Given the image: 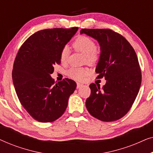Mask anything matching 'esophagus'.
I'll return each mask as SVG.
<instances>
[{"label":"esophagus","mask_w":153,"mask_h":153,"mask_svg":"<svg viewBox=\"0 0 153 153\" xmlns=\"http://www.w3.org/2000/svg\"><path fill=\"white\" fill-rule=\"evenodd\" d=\"M83 86V84H81L80 83H77V88H80Z\"/></svg>","instance_id":"34e87169"}]
</instances>
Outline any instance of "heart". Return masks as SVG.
Segmentation results:
<instances>
[{
  "label": "heart",
  "instance_id": "b5f03b06",
  "mask_svg": "<svg viewBox=\"0 0 153 153\" xmlns=\"http://www.w3.org/2000/svg\"><path fill=\"white\" fill-rule=\"evenodd\" d=\"M72 47L76 51L84 54V60L88 65H94L100 59V52L96 47V43L91 37L86 35H79L72 43ZM68 58V50L66 47L61 50L60 60L65 62ZM88 74V71L84 68H71L67 71V75L76 81H81Z\"/></svg>",
  "mask_w": 153,
  "mask_h": 153
}]
</instances>
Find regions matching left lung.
Listing matches in <instances>:
<instances>
[{
    "label": "left lung",
    "instance_id": "8db88e82",
    "mask_svg": "<svg viewBox=\"0 0 153 153\" xmlns=\"http://www.w3.org/2000/svg\"><path fill=\"white\" fill-rule=\"evenodd\" d=\"M100 45L101 53L96 79L104 78L106 84L91 83L85 101L90 114L105 122L123 118L135 101L141 83V71L134 49L123 35L111 29L83 28Z\"/></svg>",
    "mask_w": 153,
    "mask_h": 153
}]
</instances>
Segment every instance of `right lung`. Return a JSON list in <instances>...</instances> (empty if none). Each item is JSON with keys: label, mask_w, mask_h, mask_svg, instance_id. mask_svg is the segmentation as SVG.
<instances>
[{"label": "right lung", "mask_w": 153, "mask_h": 153, "mask_svg": "<svg viewBox=\"0 0 153 153\" xmlns=\"http://www.w3.org/2000/svg\"><path fill=\"white\" fill-rule=\"evenodd\" d=\"M78 30L51 28L30 35L20 47L14 62L12 80L22 105L39 122L59 118L68 106L76 83L65 78L55 82L51 77L53 66L60 64L61 50Z\"/></svg>", "instance_id": "add662e5"}]
</instances>
